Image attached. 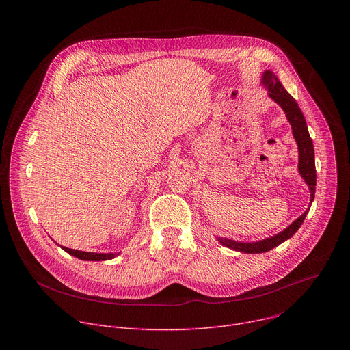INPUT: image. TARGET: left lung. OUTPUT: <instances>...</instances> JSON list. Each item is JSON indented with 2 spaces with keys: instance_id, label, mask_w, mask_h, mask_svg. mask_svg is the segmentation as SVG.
I'll use <instances>...</instances> for the list:
<instances>
[{
  "instance_id": "obj_1",
  "label": "left lung",
  "mask_w": 350,
  "mask_h": 350,
  "mask_svg": "<svg viewBox=\"0 0 350 350\" xmlns=\"http://www.w3.org/2000/svg\"><path fill=\"white\" fill-rule=\"evenodd\" d=\"M262 85H265L267 88V94L273 99V101L281 107V109L284 111V113L292 127V134L297 144V152H299L297 170H299V174L302 176V178L305 180V183L309 187L310 202H313L314 193H316L314 148H313V141H312L309 130H308L305 116H304L301 108H299V105L296 104L293 96L284 88V85L281 84V81L278 80V77L275 76L274 72H271V70L263 72ZM309 211H310V205L302 216H299L285 230L280 231L278 234H275L273 237H269V238H265V239H260L256 242H239V241H234V239H228V238H223V237H216V239L221 245H224L230 249H234V251H237V252L263 254V252L271 251L273 247H275L280 243L289 239L299 230V227L302 226Z\"/></svg>"
}]
</instances>
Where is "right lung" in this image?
<instances>
[{"label":"right lung","mask_w":350,"mask_h":350,"mask_svg":"<svg viewBox=\"0 0 350 350\" xmlns=\"http://www.w3.org/2000/svg\"><path fill=\"white\" fill-rule=\"evenodd\" d=\"M61 246V245H59ZM62 249L65 252H68L69 255L80 259V260H88V262H99V260H111L113 258H116L119 254H95V252H83V251H77V249H70L66 246H62Z\"/></svg>","instance_id":"right-lung-1"}]
</instances>
